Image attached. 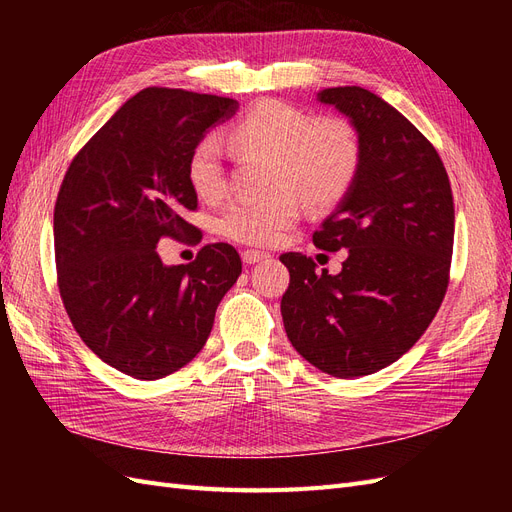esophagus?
<instances>
[{
    "mask_svg": "<svg viewBox=\"0 0 512 512\" xmlns=\"http://www.w3.org/2000/svg\"><path fill=\"white\" fill-rule=\"evenodd\" d=\"M267 258H271L267 252H258V250H243L241 252V260L245 262V265H256V262L267 260Z\"/></svg>",
    "mask_w": 512,
    "mask_h": 512,
    "instance_id": "1",
    "label": "esophagus"
}]
</instances>
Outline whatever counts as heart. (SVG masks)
Listing matches in <instances>:
<instances>
[{
    "label": "heart",
    "instance_id": "obj_1",
    "mask_svg": "<svg viewBox=\"0 0 512 512\" xmlns=\"http://www.w3.org/2000/svg\"><path fill=\"white\" fill-rule=\"evenodd\" d=\"M226 138L230 145L271 156L269 179H282L262 194L235 198L222 209L220 235L243 245L280 241L299 220L307 198L314 205L335 203L348 192L361 162L359 138L348 123L314 121L301 108L277 100L252 106L230 123ZM188 179L200 198L213 200L222 194V141L218 134L198 138L188 160Z\"/></svg>",
    "mask_w": 512,
    "mask_h": 512
}]
</instances>
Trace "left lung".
<instances>
[{"instance_id": "left-lung-1", "label": "left lung", "mask_w": 512, "mask_h": 512, "mask_svg": "<svg viewBox=\"0 0 512 512\" xmlns=\"http://www.w3.org/2000/svg\"><path fill=\"white\" fill-rule=\"evenodd\" d=\"M318 102L346 115L361 162L314 232L320 250H348L342 271L282 254L290 286L284 329L305 361L335 378L395 363L425 333L446 294L455 207L438 151L397 108L363 87H329Z\"/></svg>"}]
</instances>
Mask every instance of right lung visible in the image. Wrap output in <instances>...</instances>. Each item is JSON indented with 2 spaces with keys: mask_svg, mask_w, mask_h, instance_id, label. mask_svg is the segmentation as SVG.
Instances as JSON below:
<instances>
[{
  "mask_svg": "<svg viewBox=\"0 0 512 512\" xmlns=\"http://www.w3.org/2000/svg\"><path fill=\"white\" fill-rule=\"evenodd\" d=\"M239 102L147 87L91 136L68 168L53 215L61 301L87 348L136 380H158L203 350L215 309L241 275L228 243L164 265L158 243L196 228L188 160Z\"/></svg>",
  "mask_w": 512,
  "mask_h": 512,
  "instance_id": "obj_1",
  "label": "right lung"
}]
</instances>
